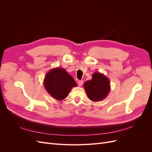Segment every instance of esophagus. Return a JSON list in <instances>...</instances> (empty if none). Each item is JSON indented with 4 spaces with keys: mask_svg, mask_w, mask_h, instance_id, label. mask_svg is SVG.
I'll use <instances>...</instances> for the list:
<instances>
[{
    "mask_svg": "<svg viewBox=\"0 0 152 152\" xmlns=\"http://www.w3.org/2000/svg\"><path fill=\"white\" fill-rule=\"evenodd\" d=\"M83 80H79V82H78V84H79V86H82V84H83Z\"/></svg>",
    "mask_w": 152,
    "mask_h": 152,
    "instance_id": "1",
    "label": "esophagus"
}]
</instances>
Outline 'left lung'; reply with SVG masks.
I'll use <instances>...</instances> for the list:
<instances>
[{
    "label": "left lung",
    "mask_w": 152,
    "mask_h": 152,
    "mask_svg": "<svg viewBox=\"0 0 152 152\" xmlns=\"http://www.w3.org/2000/svg\"><path fill=\"white\" fill-rule=\"evenodd\" d=\"M84 89L88 98L93 102H99L107 97L110 89V80L99 72L94 73L92 79L84 84Z\"/></svg>",
    "instance_id": "obj_1"
}]
</instances>
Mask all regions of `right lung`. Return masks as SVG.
<instances>
[{"instance_id":"right-lung-1","label":"right lung","mask_w":152,"mask_h":152,"mask_svg":"<svg viewBox=\"0 0 152 152\" xmlns=\"http://www.w3.org/2000/svg\"><path fill=\"white\" fill-rule=\"evenodd\" d=\"M44 85L48 93L59 101L66 98L72 87L77 86L73 77L60 68H53L47 73Z\"/></svg>"}]
</instances>
